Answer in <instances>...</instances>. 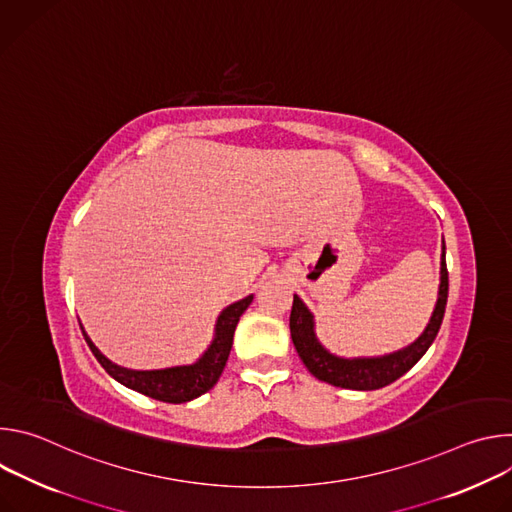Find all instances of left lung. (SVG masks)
<instances>
[{"label":"left lung","instance_id":"8db88e82","mask_svg":"<svg viewBox=\"0 0 512 512\" xmlns=\"http://www.w3.org/2000/svg\"><path fill=\"white\" fill-rule=\"evenodd\" d=\"M446 304H448V267H446V243H444L440 298H437V306L433 310L431 322L427 324L425 332L409 348L389 354V356H383V358L346 360V358L332 356L316 340L312 314L308 312V308L304 306V302L298 296H294V306H291L289 332H291V340H294V346H296L300 358L306 364V369L316 379H320L328 385H334V387H342V389L375 391V389L395 383L427 352V348L435 340L437 332H440V326H442V320L446 314Z\"/></svg>","mask_w":512,"mask_h":512}]
</instances>
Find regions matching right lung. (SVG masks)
<instances>
[{
	"label": "right lung",
	"mask_w": 512,
	"mask_h": 512,
	"mask_svg": "<svg viewBox=\"0 0 512 512\" xmlns=\"http://www.w3.org/2000/svg\"><path fill=\"white\" fill-rule=\"evenodd\" d=\"M251 302H253V296H247L245 300L235 302L227 310H223V314L218 316L216 336L210 348L202 354V358L190 364V367H174V369H162V371L123 369L113 364L109 358H105L85 332L83 336L89 348L93 350L95 358L101 362V367L121 385L164 403H186L210 391L216 385V381L221 379L225 364L229 360L231 346H233V334H235L237 322Z\"/></svg>",
	"instance_id": "1"
}]
</instances>
